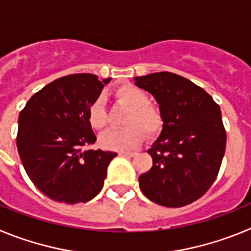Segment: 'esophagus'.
I'll return each mask as SVG.
<instances>
[{"instance_id":"obj_1","label":"esophagus","mask_w":251,"mask_h":251,"mask_svg":"<svg viewBox=\"0 0 251 251\" xmlns=\"http://www.w3.org/2000/svg\"><path fill=\"white\" fill-rule=\"evenodd\" d=\"M137 153L136 152H119V156H122V157H134L136 156Z\"/></svg>"}]
</instances>
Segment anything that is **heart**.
I'll use <instances>...</instances> for the list:
<instances>
[{
  "label": "heart",
  "mask_w": 251,
  "mask_h": 251,
  "mask_svg": "<svg viewBox=\"0 0 251 251\" xmlns=\"http://www.w3.org/2000/svg\"><path fill=\"white\" fill-rule=\"evenodd\" d=\"M115 100L129 108L124 123L127 127L112 129L100 137L104 150L127 152L141 145L145 132L150 138H154L163 129V115L157 106L150 104V97L145 90L133 84H123L113 92ZM88 122L94 129L101 130L108 124V114L100 98L95 99L88 108Z\"/></svg>",
  "instance_id": "obj_1"
}]
</instances>
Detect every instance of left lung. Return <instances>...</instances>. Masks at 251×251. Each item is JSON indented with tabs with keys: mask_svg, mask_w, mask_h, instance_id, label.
I'll return each mask as SVG.
<instances>
[{
	"mask_svg": "<svg viewBox=\"0 0 251 251\" xmlns=\"http://www.w3.org/2000/svg\"><path fill=\"white\" fill-rule=\"evenodd\" d=\"M134 84L154 97L165 122L148 150L153 165L139 176V187L161 206L190 205L211 187L225 154L220 106L202 88L174 73L137 76Z\"/></svg>",
	"mask_w": 251,
	"mask_h": 251,
	"instance_id": "8db88e82",
	"label": "left lung"
}]
</instances>
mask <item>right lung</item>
I'll use <instances>...</instances> for the list:
<instances>
[{
	"instance_id": "right-lung-1",
	"label": "right lung",
	"mask_w": 251,
	"mask_h": 251,
	"mask_svg": "<svg viewBox=\"0 0 251 251\" xmlns=\"http://www.w3.org/2000/svg\"><path fill=\"white\" fill-rule=\"evenodd\" d=\"M112 77H59L30 98L19 115L17 151L26 174L51 200L88 202L103 188L114 152L83 150L97 141L88 108Z\"/></svg>"
}]
</instances>
